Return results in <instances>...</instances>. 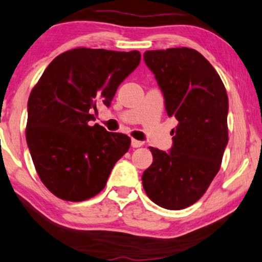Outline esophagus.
<instances>
[{
	"mask_svg": "<svg viewBox=\"0 0 262 262\" xmlns=\"http://www.w3.org/2000/svg\"><path fill=\"white\" fill-rule=\"evenodd\" d=\"M132 146H133L134 148L140 147V146H142V141H139V140H137V139H132Z\"/></svg>",
	"mask_w": 262,
	"mask_h": 262,
	"instance_id": "obj_1",
	"label": "esophagus"
}]
</instances>
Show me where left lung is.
Segmentation results:
<instances>
[{
    "label": "left lung",
    "instance_id": "1",
    "mask_svg": "<svg viewBox=\"0 0 262 262\" xmlns=\"http://www.w3.org/2000/svg\"><path fill=\"white\" fill-rule=\"evenodd\" d=\"M144 59L178 121L169 154L150 147L154 162L142 174L148 198L180 210L200 200L217 174L228 141V98L219 74L196 49L146 51Z\"/></svg>",
    "mask_w": 262,
    "mask_h": 262
}]
</instances>
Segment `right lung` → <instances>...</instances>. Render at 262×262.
Returning <instances> with one entry per match:
<instances>
[{"mask_svg": "<svg viewBox=\"0 0 262 262\" xmlns=\"http://www.w3.org/2000/svg\"><path fill=\"white\" fill-rule=\"evenodd\" d=\"M138 51L78 47L47 66L28 101L26 142L39 179L54 196L82 202L106 185L130 138L91 125L99 101L106 106L140 64Z\"/></svg>", "mask_w": 262, "mask_h": 262, "instance_id": "right-lung-1", "label": "right lung"}]
</instances>
